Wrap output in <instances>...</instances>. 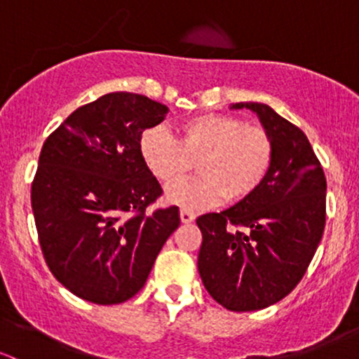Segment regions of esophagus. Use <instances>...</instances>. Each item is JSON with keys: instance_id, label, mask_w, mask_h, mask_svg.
Segmentation results:
<instances>
[{"instance_id": "1", "label": "esophagus", "mask_w": 359, "mask_h": 359, "mask_svg": "<svg viewBox=\"0 0 359 359\" xmlns=\"http://www.w3.org/2000/svg\"><path fill=\"white\" fill-rule=\"evenodd\" d=\"M196 219V213L191 212V210H180V220H182V224H191L193 220Z\"/></svg>"}]
</instances>
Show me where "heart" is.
Returning a JSON list of instances; mask_svg holds the SVG:
<instances>
[{
	"instance_id": "b5f03b06",
	"label": "heart",
	"mask_w": 359,
	"mask_h": 359,
	"mask_svg": "<svg viewBox=\"0 0 359 359\" xmlns=\"http://www.w3.org/2000/svg\"><path fill=\"white\" fill-rule=\"evenodd\" d=\"M144 165L163 184L171 186L198 161L202 175L166 191V201L186 210H203L252 196L273 166L271 135L255 125L231 114H200L186 119L173 139L165 128L154 126L140 135Z\"/></svg>"
}]
</instances>
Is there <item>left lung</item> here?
Masks as SVG:
<instances>
[{"label":"left lung","mask_w":359,"mask_h":359,"mask_svg":"<svg viewBox=\"0 0 359 359\" xmlns=\"http://www.w3.org/2000/svg\"><path fill=\"white\" fill-rule=\"evenodd\" d=\"M231 109L259 116L274 146L262 186L231 208L198 217V271L213 300L229 311H259L299 285L320 245L327 179L306 133L260 102Z\"/></svg>","instance_id":"left-lung-1"}]
</instances>
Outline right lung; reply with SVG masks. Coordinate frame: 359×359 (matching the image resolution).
<instances>
[{"instance_id":"1","label":"right lung","mask_w":359,"mask_h":359,"mask_svg":"<svg viewBox=\"0 0 359 359\" xmlns=\"http://www.w3.org/2000/svg\"><path fill=\"white\" fill-rule=\"evenodd\" d=\"M166 112L146 95L107 93L43 144L31 187L39 245L53 276L79 299H132L180 226L177 206L146 212L163 189L140 156V135Z\"/></svg>"}]
</instances>
